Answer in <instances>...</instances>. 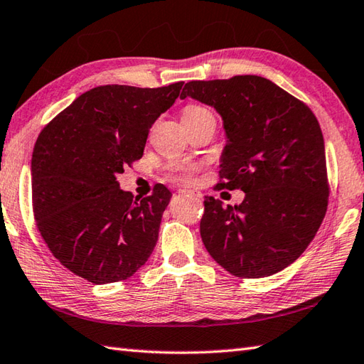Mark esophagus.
I'll use <instances>...</instances> for the list:
<instances>
[{"instance_id": "esophagus-1", "label": "esophagus", "mask_w": 364, "mask_h": 364, "mask_svg": "<svg viewBox=\"0 0 364 364\" xmlns=\"http://www.w3.org/2000/svg\"><path fill=\"white\" fill-rule=\"evenodd\" d=\"M179 193H182V195L193 196V198H196V199H200V198H203V195H200V193H199V191H196V190H181Z\"/></svg>"}]
</instances>
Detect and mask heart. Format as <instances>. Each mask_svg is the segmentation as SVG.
I'll use <instances>...</instances> for the list:
<instances>
[{
    "label": "heart",
    "mask_w": 364,
    "mask_h": 364,
    "mask_svg": "<svg viewBox=\"0 0 364 364\" xmlns=\"http://www.w3.org/2000/svg\"><path fill=\"white\" fill-rule=\"evenodd\" d=\"M207 117H213V115L210 114V110L199 106V104H188V106H185L182 110L183 123H190V121H198L200 118H207ZM193 171H195L193 166L176 165L171 168V171H169V179L181 183H188L193 177Z\"/></svg>",
    "instance_id": "heart-1"
}]
</instances>
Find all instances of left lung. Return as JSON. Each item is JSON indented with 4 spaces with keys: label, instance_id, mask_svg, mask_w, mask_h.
Masks as SVG:
<instances>
[{
    "label": "left lung",
    "instance_id": "1",
    "mask_svg": "<svg viewBox=\"0 0 364 364\" xmlns=\"http://www.w3.org/2000/svg\"><path fill=\"white\" fill-rule=\"evenodd\" d=\"M191 96L223 117L225 143L215 190H241L240 205L204 198L200 237L208 254L241 279L272 276L302 255L324 220V136L311 109L269 79L245 75L190 80Z\"/></svg>",
    "mask_w": 364,
    "mask_h": 364
}]
</instances>
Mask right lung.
Wrapping results in <instances>:
<instances>
[{"label":"right lung","instance_id":"obj_1","mask_svg":"<svg viewBox=\"0 0 364 364\" xmlns=\"http://www.w3.org/2000/svg\"><path fill=\"white\" fill-rule=\"evenodd\" d=\"M183 82L101 85L48 123L32 152V210L51 254L92 284L126 280L146 263L171 193L119 190L117 176L143 157L151 126Z\"/></svg>","mask_w":364,"mask_h":364}]
</instances>
